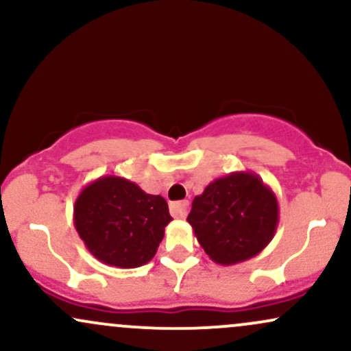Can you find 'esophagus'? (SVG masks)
Wrapping results in <instances>:
<instances>
[{"instance_id": "1", "label": "esophagus", "mask_w": 351, "mask_h": 351, "mask_svg": "<svg viewBox=\"0 0 351 351\" xmlns=\"http://www.w3.org/2000/svg\"><path fill=\"white\" fill-rule=\"evenodd\" d=\"M188 208H189L188 201H180V203H173L170 209H171L173 216L183 219V217H186V215H188Z\"/></svg>"}]
</instances>
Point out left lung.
Masks as SVG:
<instances>
[{
	"label": "left lung",
	"mask_w": 351,
	"mask_h": 351,
	"mask_svg": "<svg viewBox=\"0 0 351 351\" xmlns=\"http://www.w3.org/2000/svg\"><path fill=\"white\" fill-rule=\"evenodd\" d=\"M186 221L209 259L234 265L257 256L279 224V203L259 175L234 171L193 199Z\"/></svg>",
	"instance_id": "1"
}]
</instances>
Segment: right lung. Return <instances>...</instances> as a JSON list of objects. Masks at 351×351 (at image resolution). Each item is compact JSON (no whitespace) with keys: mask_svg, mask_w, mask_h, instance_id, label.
<instances>
[{"mask_svg":"<svg viewBox=\"0 0 351 351\" xmlns=\"http://www.w3.org/2000/svg\"><path fill=\"white\" fill-rule=\"evenodd\" d=\"M171 219L165 198L115 175L88 183L74 204V226L86 247L120 269L150 263Z\"/></svg>","mask_w":351,"mask_h":351,"instance_id":"add662e5","label":"right lung"}]
</instances>
